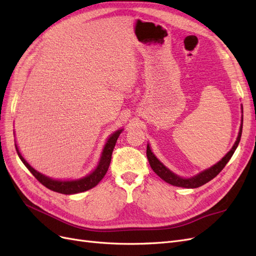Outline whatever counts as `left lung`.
<instances>
[{
    "mask_svg": "<svg viewBox=\"0 0 256 256\" xmlns=\"http://www.w3.org/2000/svg\"><path fill=\"white\" fill-rule=\"evenodd\" d=\"M242 126H240V130L238 134V138L237 140L232 148L226 154V157H223L221 161H219L218 164H214V166H212L210 168L206 170V171L200 173L198 175L191 177V178H182L180 176L175 175L174 173H172L170 171L168 168H166L161 162L154 157V154L152 152L150 147L147 145V150H146V156L147 159H148V162L150 164V168H152V171L156 173L161 180H164L166 182L176 186V187H182V188H198L200 187V186L205 184L206 182H210L212 178H214L216 175H218L222 170L224 168V166H226L228 162L230 161V159L233 156V154L235 152L237 146L240 142V138H242Z\"/></svg>",
    "mask_w": 256,
    "mask_h": 256,
    "instance_id": "8db88e82",
    "label": "left lung"
}]
</instances>
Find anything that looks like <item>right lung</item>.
<instances>
[{
  "instance_id": "right-lung-1",
  "label": "right lung",
  "mask_w": 256,
  "mask_h": 256,
  "mask_svg": "<svg viewBox=\"0 0 256 256\" xmlns=\"http://www.w3.org/2000/svg\"><path fill=\"white\" fill-rule=\"evenodd\" d=\"M122 130H118L116 132H114L110 138L109 140L106 141V144L104 148L102 158H100L99 164L96 168V170L92 174H90L88 176L81 178L79 180H72V182H60V180H51V178L44 176L40 173H38L36 170H34L32 166H30L28 162L24 160L21 156V154L19 152V150L17 145L16 146V150L19 158L21 159V161L23 162L28 171L33 174V176L36 178V180L40 182L42 184H44V187H47L48 189L56 191L58 193H62V194H74V193H80V192H84L88 191L92 188H94L95 186H97L99 184V182L102 180L104 177V175L108 172V168L110 166V162H111V158H112V152L114 150V146L116 144V141L122 132Z\"/></svg>"
}]
</instances>
